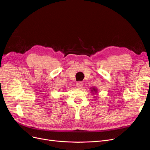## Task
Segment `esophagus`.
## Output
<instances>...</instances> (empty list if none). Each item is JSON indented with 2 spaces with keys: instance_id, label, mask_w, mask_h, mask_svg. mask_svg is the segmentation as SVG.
Listing matches in <instances>:
<instances>
[{
  "instance_id": "obj_1",
  "label": "esophagus",
  "mask_w": 150,
  "mask_h": 150,
  "mask_svg": "<svg viewBox=\"0 0 150 150\" xmlns=\"http://www.w3.org/2000/svg\"><path fill=\"white\" fill-rule=\"evenodd\" d=\"M76 87H77L78 88H81L83 86V82H77L76 84Z\"/></svg>"
}]
</instances>
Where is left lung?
Segmentation results:
<instances>
[{
    "label": "left lung",
    "instance_id": "obj_1",
    "mask_svg": "<svg viewBox=\"0 0 150 150\" xmlns=\"http://www.w3.org/2000/svg\"><path fill=\"white\" fill-rule=\"evenodd\" d=\"M91 92H92V94H96V93H97V88L96 87H92L91 88Z\"/></svg>",
    "mask_w": 150,
    "mask_h": 150
}]
</instances>
